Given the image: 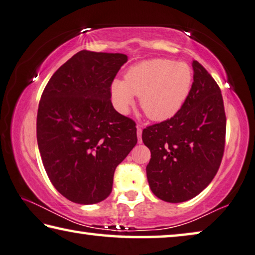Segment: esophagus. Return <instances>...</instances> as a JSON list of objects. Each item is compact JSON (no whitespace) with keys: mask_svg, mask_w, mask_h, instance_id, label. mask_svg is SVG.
Here are the masks:
<instances>
[{"mask_svg":"<svg viewBox=\"0 0 255 255\" xmlns=\"http://www.w3.org/2000/svg\"><path fill=\"white\" fill-rule=\"evenodd\" d=\"M137 137H138V143H142V128L137 126Z\"/></svg>","mask_w":255,"mask_h":255,"instance_id":"obj_1","label":"esophagus"}]
</instances>
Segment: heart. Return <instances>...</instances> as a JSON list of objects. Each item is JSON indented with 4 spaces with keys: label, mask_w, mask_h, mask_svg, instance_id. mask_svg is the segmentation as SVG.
<instances>
[{
    "label": "heart",
    "mask_w": 255,
    "mask_h": 255,
    "mask_svg": "<svg viewBox=\"0 0 255 255\" xmlns=\"http://www.w3.org/2000/svg\"><path fill=\"white\" fill-rule=\"evenodd\" d=\"M192 84L193 71L186 62L153 59L131 67L125 80H113L111 96L121 113L129 111L137 96L148 119L165 121L184 106Z\"/></svg>",
    "instance_id": "obj_1"
}]
</instances>
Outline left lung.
<instances>
[{
	"label": "left lung",
	"mask_w": 255,
	"mask_h": 255,
	"mask_svg": "<svg viewBox=\"0 0 255 255\" xmlns=\"http://www.w3.org/2000/svg\"><path fill=\"white\" fill-rule=\"evenodd\" d=\"M194 82L176 116L143 130L151 151L146 176L160 200L180 203L193 199L215 178L225 149L226 115L221 91L194 60Z\"/></svg>",
	"instance_id": "1"
}]
</instances>
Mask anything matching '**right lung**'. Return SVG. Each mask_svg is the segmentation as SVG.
<instances>
[{"label": "right lung", "mask_w": 255, "mask_h": 255, "mask_svg": "<svg viewBox=\"0 0 255 255\" xmlns=\"http://www.w3.org/2000/svg\"><path fill=\"white\" fill-rule=\"evenodd\" d=\"M128 56L80 51L48 80L37 112V143L48 178L78 204L112 191L113 175L137 143L136 125L111 103V84Z\"/></svg>", "instance_id": "right-lung-1"}]
</instances>
